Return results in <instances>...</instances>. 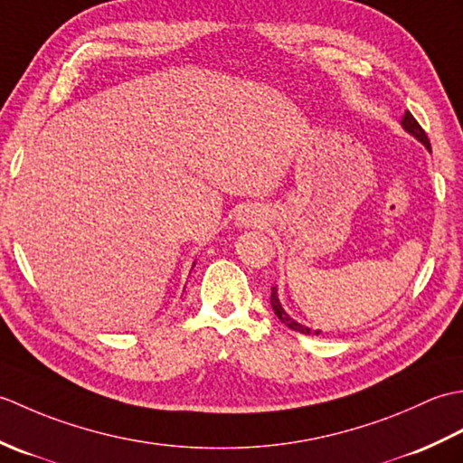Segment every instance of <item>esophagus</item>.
Masks as SVG:
<instances>
[{
    "label": "esophagus",
    "mask_w": 463,
    "mask_h": 463,
    "mask_svg": "<svg viewBox=\"0 0 463 463\" xmlns=\"http://www.w3.org/2000/svg\"><path fill=\"white\" fill-rule=\"evenodd\" d=\"M237 222L241 226H257L262 222V214H260V211L254 209V206H244V209L237 216Z\"/></svg>",
    "instance_id": "esophagus-1"
}]
</instances>
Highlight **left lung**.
Returning <instances> with one entry per match:
<instances>
[{
    "label": "left lung",
    "mask_w": 463,
    "mask_h": 463,
    "mask_svg": "<svg viewBox=\"0 0 463 463\" xmlns=\"http://www.w3.org/2000/svg\"><path fill=\"white\" fill-rule=\"evenodd\" d=\"M402 125H404V129L408 131V133H411L416 137L418 141H421L424 143L428 149H430V139H428V135H426V131L421 129V125L416 121V117L411 115L410 111H406V115H404V119H402ZM270 304H272V310H274V314H277L279 317V320L284 324V326H288L290 330H297V332H300V334H320V330H312V328H307V326H302V324H298V322H294L287 312H284V308L280 307V300H279V294H277V287H272V294H270Z\"/></svg>",
    "instance_id": "8db88e82"
}]
</instances>
